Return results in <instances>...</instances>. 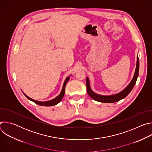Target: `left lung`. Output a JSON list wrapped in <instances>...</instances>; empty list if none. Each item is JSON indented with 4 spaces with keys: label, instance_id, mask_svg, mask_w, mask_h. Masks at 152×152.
Returning <instances> with one entry per match:
<instances>
[{
    "label": "left lung",
    "instance_id": "left-lung-1",
    "mask_svg": "<svg viewBox=\"0 0 152 152\" xmlns=\"http://www.w3.org/2000/svg\"><path fill=\"white\" fill-rule=\"evenodd\" d=\"M139 66H140V62H139V59L138 56H137V67H136V70L135 72L134 76V77L132 80V81L130 82V83L128 85L127 87L124 89L120 93L114 94V95H111V96H102L97 94L95 93H94L90 86V82H89V79L88 77H86V91H87L88 95L94 100L100 102L102 103H114L116 102H118L124 97H126L129 93L131 92L134 85H135V83L137 82L138 76V73H139Z\"/></svg>",
    "mask_w": 152,
    "mask_h": 152
}]
</instances>
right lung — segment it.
Returning <instances> with one entry per match:
<instances>
[{
    "instance_id": "obj_1",
    "label": "right lung",
    "mask_w": 152,
    "mask_h": 152,
    "mask_svg": "<svg viewBox=\"0 0 152 152\" xmlns=\"http://www.w3.org/2000/svg\"><path fill=\"white\" fill-rule=\"evenodd\" d=\"M70 79V77H67L66 79V80H65L64 83V85H63V86H62V91L60 93V94L59 96H58L56 98L51 100H49V101H46V102H39V101H37V100H35L31 98H30L29 97H28V96H26L25 93H23L25 94V96L30 100L34 102V103L39 104V105H41V106H55L56 104H57L58 103H59L61 102V100L62 99L63 97H64V93H65V91H66V83L67 82L69 81Z\"/></svg>"
}]
</instances>
